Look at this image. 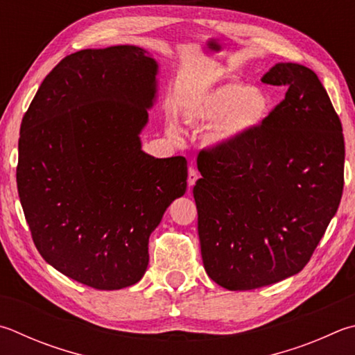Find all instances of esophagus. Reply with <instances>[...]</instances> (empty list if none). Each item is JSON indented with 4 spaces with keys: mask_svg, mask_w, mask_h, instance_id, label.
<instances>
[{
    "mask_svg": "<svg viewBox=\"0 0 355 355\" xmlns=\"http://www.w3.org/2000/svg\"><path fill=\"white\" fill-rule=\"evenodd\" d=\"M197 180H198V172L194 169V167H189V171H188V184L191 186V188L196 184Z\"/></svg>",
    "mask_w": 355,
    "mask_h": 355,
    "instance_id": "34e87169",
    "label": "esophagus"
}]
</instances>
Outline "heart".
Segmentation results:
<instances>
[{
	"label": "heart",
	"instance_id": "obj_1",
	"mask_svg": "<svg viewBox=\"0 0 355 355\" xmlns=\"http://www.w3.org/2000/svg\"><path fill=\"white\" fill-rule=\"evenodd\" d=\"M270 98L259 88H251L242 80L225 82L186 101L182 116L191 124L216 121L211 128L214 144H230L259 127L270 113ZM169 133L177 137V127L169 124Z\"/></svg>",
	"mask_w": 355,
	"mask_h": 355
}]
</instances>
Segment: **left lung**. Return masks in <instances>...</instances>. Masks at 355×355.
<instances>
[{"mask_svg":"<svg viewBox=\"0 0 355 355\" xmlns=\"http://www.w3.org/2000/svg\"><path fill=\"white\" fill-rule=\"evenodd\" d=\"M262 82L284 85L286 98L254 130L197 159L203 266L228 290L300 273L343 194V128L317 74L278 63Z\"/></svg>","mask_w":355,"mask_h":355,"instance_id":"left-lung-1","label":"left lung"}]
</instances>
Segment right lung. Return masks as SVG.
Masks as SVG:
<instances>
[{
    "label": "right lung",
    "instance_id": "obj_1",
    "mask_svg": "<svg viewBox=\"0 0 355 355\" xmlns=\"http://www.w3.org/2000/svg\"><path fill=\"white\" fill-rule=\"evenodd\" d=\"M157 71L130 44L77 51L21 121L17 188L32 241L49 266L98 290L143 278L149 236L186 192L184 157L141 150Z\"/></svg>",
    "mask_w": 355,
    "mask_h": 355
}]
</instances>
